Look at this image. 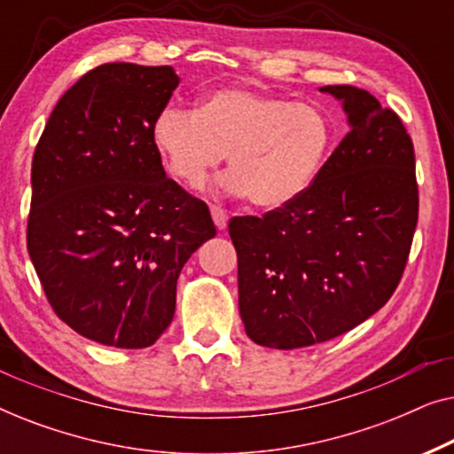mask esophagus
<instances>
[{
	"label": "esophagus",
	"instance_id": "34e87169",
	"mask_svg": "<svg viewBox=\"0 0 454 454\" xmlns=\"http://www.w3.org/2000/svg\"><path fill=\"white\" fill-rule=\"evenodd\" d=\"M210 215H213V221H215L216 229H219V231H223V229L227 227V221H229V216H227L225 210H223L221 207H210Z\"/></svg>",
	"mask_w": 454,
	"mask_h": 454
}]
</instances>
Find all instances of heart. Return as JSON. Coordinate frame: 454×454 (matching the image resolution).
<instances>
[{
	"label": "heart",
	"instance_id": "b5f03b06",
	"mask_svg": "<svg viewBox=\"0 0 454 454\" xmlns=\"http://www.w3.org/2000/svg\"><path fill=\"white\" fill-rule=\"evenodd\" d=\"M153 142L173 177L200 188L227 154L223 188L260 208H281L306 194L334 146V123L314 103L246 89H219L198 109L167 105Z\"/></svg>",
	"mask_w": 454,
	"mask_h": 454
}]
</instances>
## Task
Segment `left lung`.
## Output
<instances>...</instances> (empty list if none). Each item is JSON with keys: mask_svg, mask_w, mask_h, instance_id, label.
<instances>
[{"mask_svg": "<svg viewBox=\"0 0 454 454\" xmlns=\"http://www.w3.org/2000/svg\"><path fill=\"white\" fill-rule=\"evenodd\" d=\"M349 134L287 207L233 216L239 314L270 349L325 343L362 325L401 281L418 225L413 142L399 115L356 86H322Z\"/></svg>", "mask_w": 454, "mask_h": 454, "instance_id": "left-lung-1", "label": "left lung"}]
</instances>
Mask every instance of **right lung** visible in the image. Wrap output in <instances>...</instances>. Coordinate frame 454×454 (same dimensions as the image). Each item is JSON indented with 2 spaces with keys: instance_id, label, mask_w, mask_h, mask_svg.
Returning a JSON list of instances; mask_svg holds the SVG:
<instances>
[{
  "instance_id": "add662e5",
  "label": "right lung",
  "mask_w": 454,
  "mask_h": 454,
  "mask_svg": "<svg viewBox=\"0 0 454 454\" xmlns=\"http://www.w3.org/2000/svg\"><path fill=\"white\" fill-rule=\"evenodd\" d=\"M177 84L171 66H98L59 98L36 145L30 260L55 314L95 343L151 347L176 314L184 264L216 235L153 142Z\"/></svg>"
}]
</instances>
